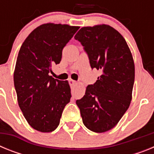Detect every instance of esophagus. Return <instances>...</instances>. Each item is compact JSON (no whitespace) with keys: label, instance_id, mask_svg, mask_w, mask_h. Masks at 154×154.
Instances as JSON below:
<instances>
[{"label":"esophagus","instance_id":"obj_1","mask_svg":"<svg viewBox=\"0 0 154 154\" xmlns=\"http://www.w3.org/2000/svg\"><path fill=\"white\" fill-rule=\"evenodd\" d=\"M69 85H70L71 86H72V85H75V84L77 83L75 81H74V80H72V79H69Z\"/></svg>","mask_w":154,"mask_h":154}]
</instances>
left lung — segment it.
Returning <instances> with one entry per match:
<instances>
[{"label":"left lung","mask_w":154,"mask_h":154,"mask_svg":"<svg viewBox=\"0 0 154 154\" xmlns=\"http://www.w3.org/2000/svg\"><path fill=\"white\" fill-rule=\"evenodd\" d=\"M75 38L84 47L91 68L102 71L76 104L84 125L104 133L119 123L130 106L135 79L133 55L122 35L107 24L83 27Z\"/></svg>","instance_id":"obj_1"}]
</instances>
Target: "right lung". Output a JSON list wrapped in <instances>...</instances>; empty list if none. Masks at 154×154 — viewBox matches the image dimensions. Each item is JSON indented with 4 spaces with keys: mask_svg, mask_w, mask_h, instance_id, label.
<instances>
[{
    "mask_svg": "<svg viewBox=\"0 0 154 154\" xmlns=\"http://www.w3.org/2000/svg\"><path fill=\"white\" fill-rule=\"evenodd\" d=\"M79 27L47 23L31 31L19 50L14 83L19 107L31 127L50 133L58 127L65 106L70 102L68 81L49 75L59 64L62 49Z\"/></svg>",
    "mask_w": 154,
    "mask_h": 154,
    "instance_id": "1",
    "label": "right lung"
}]
</instances>
